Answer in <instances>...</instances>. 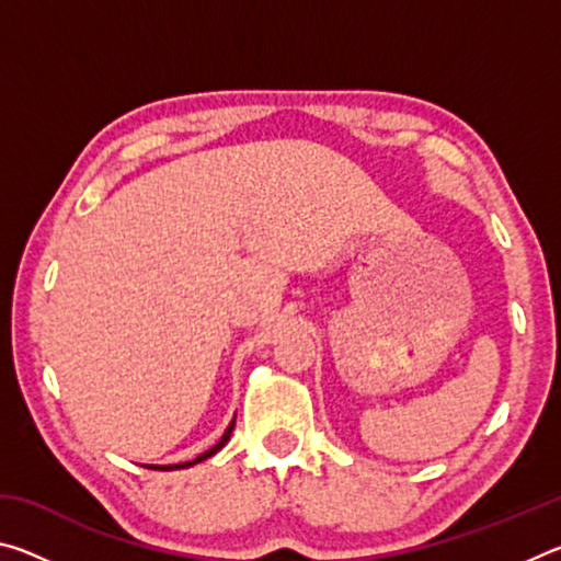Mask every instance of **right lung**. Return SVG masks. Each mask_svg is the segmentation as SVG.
Returning a JSON list of instances; mask_svg holds the SVG:
<instances>
[{
	"label": "right lung",
	"mask_w": 561,
	"mask_h": 561,
	"mask_svg": "<svg viewBox=\"0 0 561 561\" xmlns=\"http://www.w3.org/2000/svg\"><path fill=\"white\" fill-rule=\"evenodd\" d=\"M232 428H234V421L230 423V428L225 431V435H222V438H220V443L213 445V448H210V450H205L203 455H197L195 460H190V462H180V465H163V468H160V465H158V468H156V465H150V468H153V470H180V468H190V465H195V462H201V460H207V458H210V455H215L217 450H220L227 440H230Z\"/></svg>",
	"instance_id": "right-lung-1"
}]
</instances>
